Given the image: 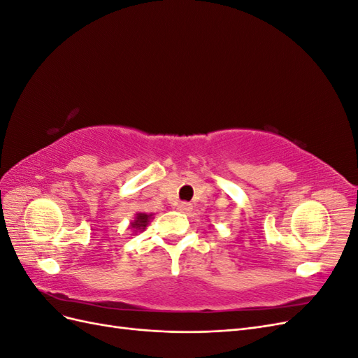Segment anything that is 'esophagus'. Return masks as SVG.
Here are the masks:
<instances>
[{"instance_id": "1", "label": "esophagus", "mask_w": 358, "mask_h": 358, "mask_svg": "<svg viewBox=\"0 0 358 358\" xmlns=\"http://www.w3.org/2000/svg\"><path fill=\"white\" fill-rule=\"evenodd\" d=\"M176 209H178L179 212H182V213H188V212H191L192 206H191V203H188V201H182V203H178Z\"/></svg>"}]
</instances>
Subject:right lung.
Wrapping results in <instances>:
<instances>
[{
	"instance_id": "1",
	"label": "right lung",
	"mask_w": 358,
	"mask_h": 358,
	"mask_svg": "<svg viewBox=\"0 0 358 358\" xmlns=\"http://www.w3.org/2000/svg\"><path fill=\"white\" fill-rule=\"evenodd\" d=\"M150 218H152V213H150V215H148V213H137L134 221L131 222V225H129V227H131V229H134V231H143L146 227H148Z\"/></svg>"
}]
</instances>
